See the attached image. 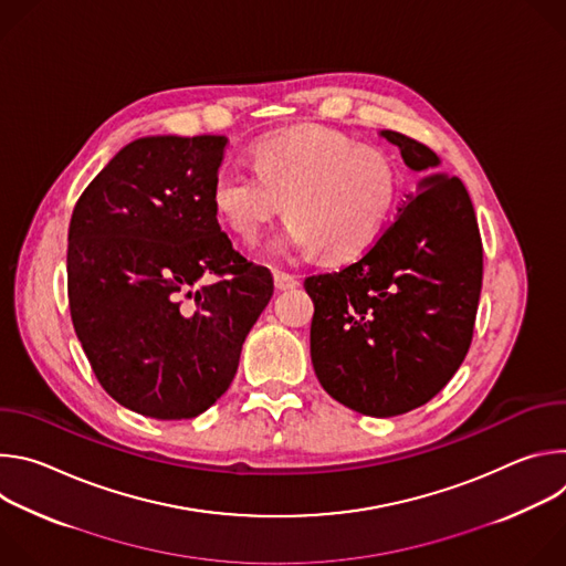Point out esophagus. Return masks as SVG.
<instances>
[{
	"instance_id": "1",
	"label": "esophagus",
	"mask_w": 566,
	"mask_h": 566,
	"mask_svg": "<svg viewBox=\"0 0 566 566\" xmlns=\"http://www.w3.org/2000/svg\"><path fill=\"white\" fill-rule=\"evenodd\" d=\"M273 280H275V289H280V291L297 286V277L291 273H284V271H273Z\"/></svg>"
}]
</instances>
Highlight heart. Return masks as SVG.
<instances>
[{"label": "heart", "mask_w": 566, "mask_h": 566, "mask_svg": "<svg viewBox=\"0 0 566 566\" xmlns=\"http://www.w3.org/2000/svg\"><path fill=\"white\" fill-rule=\"evenodd\" d=\"M255 177L221 172L210 186V210L241 244H255L280 214L291 221L282 251L352 260L380 234L398 195L394 158L374 145L322 127L297 125L253 145Z\"/></svg>", "instance_id": "1"}]
</instances>
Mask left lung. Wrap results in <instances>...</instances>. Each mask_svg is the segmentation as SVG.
Returning a JSON list of instances; mask_svg holds the SVG:
<instances>
[{
    "label": "left lung",
    "mask_w": 566,
    "mask_h": 566,
    "mask_svg": "<svg viewBox=\"0 0 566 566\" xmlns=\"http://www.w3.org/2000/svg\"><path fill=\"white\" fill-rule=\"evenodd\" d=\"M380 134L412 170L439 166L428 145ZM408 199L363 258L304 280L319 385L349 410L380 419L426 406L454 376L472 343L483 277L461 179L430 175Z\"/></svg>",
    "instance_id": "obj_1"
}]
</instances>
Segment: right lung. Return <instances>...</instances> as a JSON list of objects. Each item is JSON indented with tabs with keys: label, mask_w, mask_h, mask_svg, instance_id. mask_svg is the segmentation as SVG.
<instances>
[{
	"label": "right lung",
	"mask_w": 566,
	"mask_h": 566,
	"mask_svg": "<svg viewBox=\"0 0 566 566\" xmlns=\"http://www.w3.org/2000/svg\"><path fill=\"white\" fill-rule=\"evenodd\" d=\"M226 136H147L80 195L66 251L75 336L103 389L149 419L206 412L273 295L210 210Z\"/></svg>",
	"instance_id": "1"
}]
</instances>
